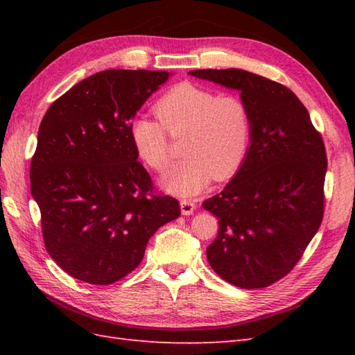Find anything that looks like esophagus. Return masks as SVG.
Returning <instances> with one entry per match:
<instances>
[{
  "label": "esophagus",
  "mask_w": 355,
  "mask_h": 355,
  "mask_svg": "<svg viewBox=\"0 0 355 355\" xmlns=\"http://www.w3.org/2000/svg\"><path fill=\"white\" fill-rule=\"evenodd\" d=\"M180 207H182L183 215H192L197 205H195V201H192V200H182L180 201Z\"/></svg>",
  "instance_id": "esophagus-1"
}]
</instances>
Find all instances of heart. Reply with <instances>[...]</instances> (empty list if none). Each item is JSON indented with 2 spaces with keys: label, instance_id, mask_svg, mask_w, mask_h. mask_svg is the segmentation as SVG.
<instances>
[{
  "label": "heart",
  "instance_id": "1",
  "mask_svg": "<svg viewBox=\"0 0 355 355\" xmlns=\"http://www.w3.org/2000/svg\"><path fill=\"white\" fill-rule=\"evenodd\" d=\"M160 123L146 116L130 126L132 145L150 168L163 172L169 166V137L184 132L183 160L166 172L162 184L180 197L200 193L209 183L227 180L245 160L252 139V117L236 96H218L205 87L183 82L155 103Z\"/></svg>",
  "mask_w": 355,
  "mask_h": 355
}]
</instances>
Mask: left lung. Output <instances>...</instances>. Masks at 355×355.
<instances>
[{"label":"left lung","mask_w":355,"mask_h":355,"mask_svg":"<svg viewBox=\"0 0 355 355\" xmlns=\"http://www.w3.org/2000/svg\"><path fill=\"white\" fill-rule=\"evenodd\" d=\"M189 74L238 89L252 117L245 160L223 192L202 202L220 224L207 261L232 285L266 288L290 273L320 227L325 145L282 84L238 69Z\"/></svg>","instance_id":"obj_1"}]
</instances>
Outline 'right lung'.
Masks as SVG:
<instances>
[{
	"mask_svg": "<svg viewBox=\"0 0 355 355\" xmlns=\"http://www.w3.org/2000/svg\"><path fill=\"white\" fill-rule=\"evenodd\" d=\"M168 71L105 70L50 105L37 131L30 191L47 252L71 277L110 285L139 267L149 238L180 216L137 162L130 126Z\"/></svg>",
	"mask_w": 355,
	"mask_h": 355,
	"instance_id": "obj_1",
	"label": "right lung"
}]
</instances>
